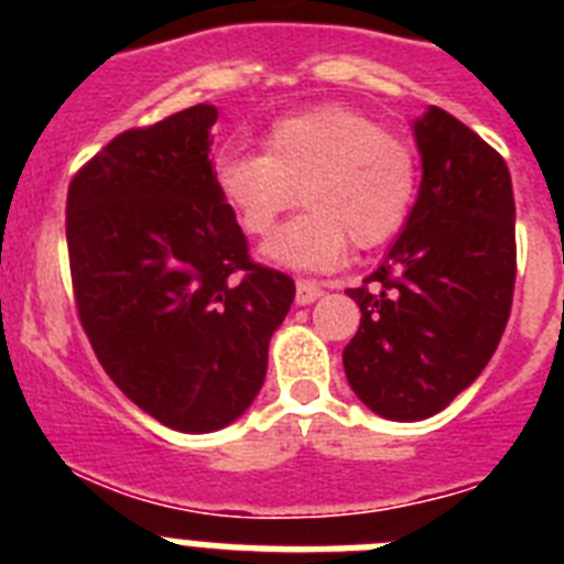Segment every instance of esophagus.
I'll use <instances>...</instances> for the list:
<instances>
[{
	"label": "esophagus",
	"mask_w": 564,
	"mask_h": 564,
	"mask_svg": "<svg viewBox=\"0 0 564 564\" xmlns=\"http://www.w3.org/2000/svg\"><path fill=\"white\" fill-rule=\"evenodd\" d=\"M322 296V285L313 282V279H299L296 282V305H313L316 299Z\"/></svg>",
	"instance_id": "obj_1"
}]
</instances>
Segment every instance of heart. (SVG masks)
<instances>
[{
	"label": "heart",
	"mask_w": 564,
	"mask_h": 564,
	"mask_svg": "<svg viewBox=\"0 0 564 564\" xmlns=\"http://www.w3.org/2000/svg\"><path fill=\"white\" fill-rule=\"evenodd\" d=\"M214 188L242 231L268 237L302 194L307 212L262 248L273 265L330 271L347 239L372 248L403 226L415 200L417 163L406 143L344 107H316L273 123L265 154L226 152Z\"/></svg>",
	"instance_id": "1"
}]
</instances>
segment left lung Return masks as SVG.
Masks as SVG:
<instances>
[{"instance_id":"obj_1","label":"left lung","mask_w":564,"mask_h":564,"mask_svg":"<svg viewBox=\"0 0 564 564\" xmlns=\"http://www.w3.org/2000/svg\"><path fill=\"white\" fill-rule=\"evenodd\" d=\"M421 188L381 265L350 288L361 325L344 372L387 421L446 410L486 370L514 296V192L506 161L455 115L412 123Z\"/></svg>"}]
</instances>
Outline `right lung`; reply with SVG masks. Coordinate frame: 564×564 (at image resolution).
<instances>
[{"label": "right lung", "mask_w": 564, "mask_h": 564, "mask_svg": "<svg viewBox=\"0 0 564 564\" xmlns=\"http://www.w3.org/2000/svg\"><path fill=\"white\" fill-rule=\"evenodd\" d=\"M214 104L109 141L67 192L82 325L118 390L163 426L206 435L262 390L296 285L248 259L212 177Z\"/></svg>", "instance_id": "add662e5"}]
</instances>
